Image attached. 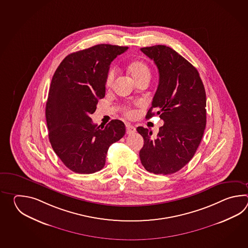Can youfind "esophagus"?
I'll return each instance as SVG.
<instances>
[{
  "label": "esophagus",
  "instance_id": "34e87169",
  "mask_svg": "<svg viewBox=\"0 0 248 248\" xmlns=\"http://www.w3.org/2000/svg\"><path fill=\"white\" fill-rule=\"evenodd\" d=\"M126 134H128V135H132V134H135V133H136V127L134 126H132L130 124H126Z\"/></svg>",
  "mask_w": 248,
  "mask_h": 248
}]
</instances>
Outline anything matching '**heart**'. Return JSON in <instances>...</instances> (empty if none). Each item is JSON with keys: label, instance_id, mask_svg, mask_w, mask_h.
<instances>
[{"label": "heart", "instance_id": "1", "mask_svg": "<svg viewBox=\"0 0 248 248\" xmlns=\"http://www.w3.org/2000/svg\"><path fill=\"white\" fill-rule=\"evenodd\" d=\"M127 73L131 76L132 79H134L135 82L140 81L142 79H148L150 80L151 78V69L147 63L141 60H136L132 61L131 63L127 64ZM116 72L113 68L110 69L106 74V87H110L112 84L113 80L115 79ZM126 115L129 118L135 115V111L133 110H127L126 111Z\"/></svg>", "mask_w": 248, "mask_h": 248}]
</instances>
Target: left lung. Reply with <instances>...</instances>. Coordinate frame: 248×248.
Segmentation results:
<instances>
[{
	"instance_id": "left-lung-1",
	"label": "left lung",
	"mask_w": 248,
	"mask_h": 248,
	"mask_svg": "<svg viewBox=\"0 0 248 248\" xmlns=\"http://www.w3.org/2000/svg\"><path fill=\"white\" fill-rule=\"evenodd\" d=\"M141 51L154 61L159 74L146 119L159 115L164 125L155 138L148 128L137 127L144 141L139 156L148 172L174 174L189 163L201 143L206 124V91L198 70L173 48L155 45Z\"/></svg>"
}]
</instances>
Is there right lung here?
I'll list each match as a JSON object with an SVG mask.
<instances>
[{"instance_id": "add662e5", "label": "right lung", "mask_w": 248, "mask_h": 248, "mask_svg": "<svg viewBox=\"0 0 248 248\" xmlns=\"http://www.w3.org/2000/svg\"><path fill=\"white\" fill-rule=\"evenodd\" d=\"M128 47L98 44L65 57L53 75L46 103L48 139L66 168L92 174L106 165L108 149L126 132L112 120L94 124L90 114L106 95V77L112 60Z\"/></svg>"}]
</instances>
